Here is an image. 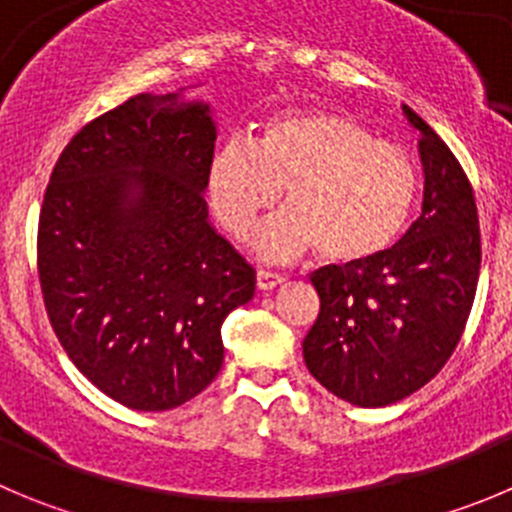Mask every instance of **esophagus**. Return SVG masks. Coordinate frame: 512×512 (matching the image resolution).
<instances>
[{"label":"esophagus","mask_w":512,"mask_h":512,"mask_svg":"<svg viewBox=\"0 0 512 512\" xmlns=\"http://www.w3.org/2000/svg\"><path fill=\"white\" fill-rule=\"evenodd\" d=\"M283 275H278V272H270V270H257V288L260 290H272L278 288V285H283Z\"/></svg>","instance_id":"1"}]
</instances>
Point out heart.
Segmentation results:
<instances>
[{
	"label": "heart",
	"mask_w": 512,
	"mask_h": 512,
	"mask_svg": "<svg viewBox=\"0 0 512 512\" xmlns=\"http://www.w3.org/2000/svg\"><path fill=\"white\" fill-rule=\"evenodd\" d=\"M209 202L232 234H245L262 212L288 209L250 234L267 260H293L313 247L338 265L389 250L417 197V166L404 148L379 141L343 113L298 108L272 116L257 146L227 138L207 169Z\"/></svg>",
	"instance_id": "obj_1"
}]
</instances>
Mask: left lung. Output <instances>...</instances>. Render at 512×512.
Returning <instances> with one entry per match:
<instances>
[{"mask_svg":"<svg viewBox=\"0 0 512 512\" xmlns=\"http://www.w3.org/2000/svg\"><path fill=\"white\" fill-rule=\"evenodd\" d=\"M424 171L422 212L399 242L310 275L321 313L303 341L315 381L356 407H389L439 374L460 343L480 278L475 194L447 143L409 105Z\"/></svg>","mask_w":512,"mask_h":512,"instance_id":"8db88e82","label":"left lung"}]
</instances>
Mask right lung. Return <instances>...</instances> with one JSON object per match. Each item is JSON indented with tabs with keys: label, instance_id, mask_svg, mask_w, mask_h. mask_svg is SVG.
Masks as SVG:
<instances>
[{
	"label": "right lung",
	"instance_id": "1",
	"mask_svg": "<svg viewBox=\"0 0 512 512\" xmlns=\"http://www.w3.org/2000/svg\"><path fill=\"white\" fill-rule=\"evenodd\" d=\"M133 95L80 128L40 212L47 315L80 374L118 404L166 412L224 361L222 323L255 295V270L209 222L212 105Z\"/></svg>",
	"mask_w": 512,
	"mask_h": 512
}]
</instances>
